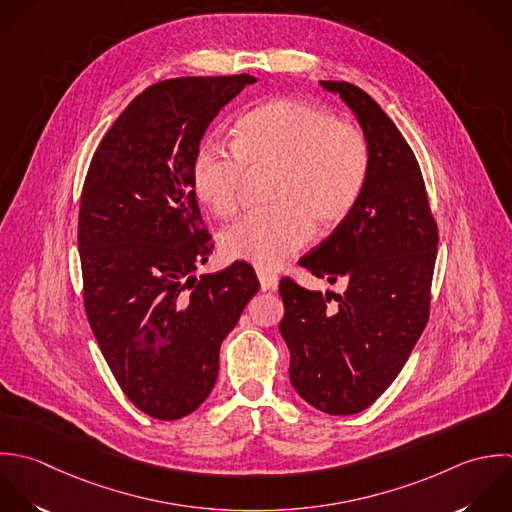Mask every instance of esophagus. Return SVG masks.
<instances>
[{
    "instance_id": "34e87169",
    "label": "esophagus",
    "mask_w": 512,
    "mask_h": 512,
    "mask_svg": "<svg viewBox=\"0 0 512 512\" xmlns=\"http://www.w3.org/2000/svg\"><path fill=\"white\" fill-rule=\"evenodd\" d=\"M257 277L261 281V289L263 291H275L277 285H279V279L271 273H265V271H257Z\"/></svg>"
}]
</instances>
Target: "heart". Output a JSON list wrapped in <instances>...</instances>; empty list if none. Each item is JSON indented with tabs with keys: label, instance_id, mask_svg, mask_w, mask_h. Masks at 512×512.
Returning a JSON list of instances; mask_svg holds the SVG:
<instances>
[{
	"label": "heart",
	"instance_id": "heart-1",
	"mask_svg": "<svg viewBox=\"0 0 512 512\" xmlns=\"http://www.w3.org/2000/svg\"><path fill=\"white\" fill-rule=\"evenodd\" d=\"M277 175L269 213L249 215L221 235L229 259L261 271L281 269L311 239L313 225H341L365 189V135L329 111L291 99L249 111L235 127V149L203 143L193 159L197 199L217 217L237 213L249 175Z\"/></svg>",
	"mask_w": 512,
	"mask_h": 512
}]
</instances>
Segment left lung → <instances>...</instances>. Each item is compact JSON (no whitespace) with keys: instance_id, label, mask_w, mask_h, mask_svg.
<instances>
[{"instance_id":"8db88e82","label":"left lung","mask_w":512,"mask_h":512,"mask_svg":"<svg viewBox=\"0 0 512 512\" xmlns=\"http://www.w3.org/2000/svg\"><path fill=\"white\" fill-rule=\"evenodd\" d=\"M319 83L353 111L369 175L351 215L299 261L331 285L343 279L345 293L283 279L279 331L295 391L323 413L355 415L397 379L427 325L439 235L415 153L391 117L353 83Z\"/></svg>"}]
</instances>
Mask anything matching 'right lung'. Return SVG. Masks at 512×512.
I'll use <instances>...</instances> for the list:
<instances>
[{
  "instance_id": "add662e5",
  "label": "right lung",
  "mask_w": 512,
  "mask_h": 512,
  "mask_svg": "<svg viewBox=\"0 0 512 512\" xmlns=\"http://www.w3.org/2000/svg\"><path fill=\"white\" fill-rule=\"evenodd\" d=\"M255 77H177L139 93L101 139L81 193L83 301L127 399L159 421L211 393L219 349L259 291L245 261L195 275L213 241L191 167L217 113Z\"/></svg>"
}]
</instances>
